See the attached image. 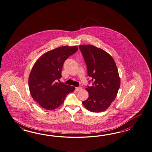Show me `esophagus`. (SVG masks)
Here are the masks:
<instances>
[{
	"label": "esophagus",
	"instance_id": "esophagus-1",
	"mask_svg": "<svg viewBox=\"0 0 152 152\" xmlns=\"http://www.w3.org/2000/svg\"><path fill=\"white\" fill-rule=\"evenodd\" d=\"M82 89V87H80V86H79V87H77V88H75V90L76 91H79V90H80Z\"/></svg>",
	"mask_w": 152,
	"mask_h": 152
}]
</instances>
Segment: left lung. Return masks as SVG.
Segmentation results:
<instances>
[{"label": "left lung", "mask_w": 152, "mask_h": 152, "mask_svg": "<svg viewBox=\"0 0 152 152\" xmlns=\"http://www.w3.org/2000/svg\"><path fill=\"white\" fill-rule=\"evenodd\" d=\"M91 79L86 90L89 97L82 102L86 109L100 113L107 109L115 99L120 86V78L113 57L106 52L93 45L79 46Z\"/></svg>", "instance_id": "1"}]
</instances>
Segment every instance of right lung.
<instances>
[{"mask_svg":"<svg viewBox=\"0 0 152 152\" xmlns=\"http://www.w3.org/2000/svg\"><path fill=\"white\" fill-rule=\"evenodd\" d=\"M78 47L62 46L44 53L35 63L28 78L31 96L42 108L56 109L75 87L59 82L64 61L78 51Z\"/></svg>","mask_w":152,"mask_h":152,"instance_id":"add662e5","label":"right lung"}]
</instances>
